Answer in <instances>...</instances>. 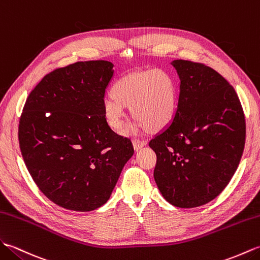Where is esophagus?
Returning a JSON list of instances; mask_svg holds the SVG:
<instances>
[{"label": "esophagus", "mask_w": 260, "mask_h": 260, "mask_svg": "<svg viewBox=\"0 0 260 260\" xmlns=\"http://www.w3.org/2000/svg\"><path fill=\"white\" fill-rule=\"evenodd\" d=\"M132 143H134V148L135 150H139L142 147H145L147 145L146 140H140V139H134L132 140Z\"/></svg>", "instance_id": "esophagus-1"}]
</instances>
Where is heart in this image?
<instances>
[{
  "instance_id": "obj_1",
  "label": "heart",
  "mask_w": 260,
  "mask_h": 260,
  "mask_svg": "<svg viewBox=\"0 0 260 260\" xmlns=\"http://www.w3.org/2000/svg\"><path fill=\"white\" fill-rule=\"evenodd\" d=\"M178 106V86L169 72L151 70L132 72L120 78L112 88V95L103 100V114L108 125L121 131L125 124V108H130L138 122L126 132L138 128L159 131L169 125Z\"/></svg>"
}]
</instances>
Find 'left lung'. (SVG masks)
<instances>
[{"instance_id":"obj_1","label":"left lung","mask_w":260,"mask_h":260,"mask_svg":"<svg viewBox=\"0 0 260 260\" xmlns=\"http://www.w3.org/2000/svg\"><path fill=\"white\" fill-rule=\"evenodd\" d=\"M180 79L171 123L150 140L164 198L179 208L208 204L227 187L243 155L246 121L235 89L203 63L175 60Z\"/></svg>"}]
</instances>
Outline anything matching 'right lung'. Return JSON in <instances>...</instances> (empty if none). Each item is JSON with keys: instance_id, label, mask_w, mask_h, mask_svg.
I'll use <instances>...</instances> for the list:
<instances>
[{"instance_id": "right-lung-1", "label": "right lung", "mask_w": 260, "mask_h": 260, "mask_svg": "<svg viewBox=\"0 0 260 260\" xmlns=\"http://www.w3.org/2000/svg\"><path fill=\"white\" fill-rule=\"evenodd\" d=\"M113 64L76 62L47 74L28 94L19 123L23 160L55 205L91 211L105 205L135 150L103 114Z\"/></svg>"}]
</instances>
